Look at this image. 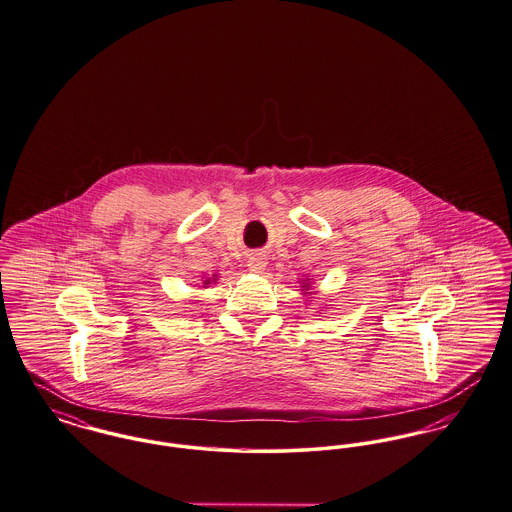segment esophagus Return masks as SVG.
<instances>
[{"label":"esophagus","mask_w":512,"mask_h":512,"mask_svg":"<svg viewBox=\"0 0 512 512\" xmlns=\"http://www.w3.org/2000/svg\"><path fill=\"white\" fill-rule=\"evenodd\" d=\"M267 267V257L263 253H253L247 259V269L251 272H263Z\"/></svg>","instance_id":"esophagus-1"}]
</instances>
